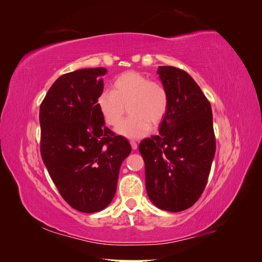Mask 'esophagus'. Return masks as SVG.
<instances>
[{
  "mask_svg": "<svg viewBox=\"0 0 262 262\" xmlns=\"http://www.w3.org/2000/svg\"><path fill=\"white\" fill-rule=\"evenodd\" d=\"M130 143H131V147H132V149H133V150H136V149L138 148V143H137V142L131 141Z\"/></svg>",
  "mask_w": 262,
  "mask_h": 262,
  "instance_id": "obj_1",
  "label": "esophagus"
}]
</instances>
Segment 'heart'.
<instances>
[{
  "mask_svg": "<svg viewBox=\"0 0 262 262\" xmlns=\"http://www.w3.org/2000/svg\"><path fill=\"white\" fill-rule=\"evenodd\" d=\"M101 117L109 125H117L128 106V118L117 126L119 136L130 140L145 137L150 130V123L157 125L168 110L169 96L166 87L150 81L145 75L124 72L115 78L112 92L102 91L96 99Z\"/></svg>",
  "mask_w": 262,
  "mask_h": 262,
  "instance_id": "b5f03b06",
  "label": "heart"
}]
</instances>
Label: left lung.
Masks as SVG:
<instances>
[{
    "label": "left lung",
    "instance_id": "8db88e82",
    "mask_svg": "<svg viewBox=\"0 0 262 262\" xmlns=\"http://www.w3.org/2000/svg\"><path fill=\"white\" fill-rule=\"evenodd\" d=\"M169 96L160 134L143 140L146 192L158 209L180 212L198 201L215 155L211 104L187 72L158 67Z\"/></svg>",
    "mask_w": 262,
    "mask_h": 262
}]
</instances>
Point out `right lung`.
Here are the masks:
<instances>
[{"label":"right lung","mask_w":262,"mask_h":262,"mask_svg":"<svg viewBox=\"0 0 262 262\" xmlns=\"http://www.w3.org/2000/svg\"><path fill=\"white\" fill-rule=\"evenodd\" d=\"M106 73L89 68L60 76L39 112L43 164L63 199L83 213L113 201L120 166L131 153L128 140L106 128L96 105Z\"/></svg>","instance_id":"add662e5"}]
</instances>
